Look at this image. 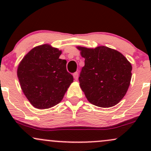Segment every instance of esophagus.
I'll use <instances>...</instances> for the list:
<instances>
[{"label":"esophagus","mask_w":151,"mask_h":151,"mask_svg":"<svg viewBox=\"0 0 151 151\" xmlns=\"http://www.w3.org/2000/svg\"><path fill=\"white\" fill-rule=\"evenodd\" d=\"M73 77L75 80H77V79H78V72H74V73L73 74Z\"/></svg>","instance_id":"esophagus-1"}]
</instances>
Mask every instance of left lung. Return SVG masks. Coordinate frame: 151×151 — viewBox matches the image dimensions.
<instances>
[{
    "mask_svg": "<svg viewBox=\"0 0 151 151\" xmlns=\"http://www.w3.org/2000/svg\"><path fill=\"white\" fill-rule=\"evenodd\" d=\"M77 49L85 59L79 81L88 101L103 108L117 104L130 85L131 63L121 52L105 46Z\"/></svg>",
    "mask_w": 151,
    "mask_h": 151,
    "instance_id": "obj_1",
    "label": "left lung"
}]
</instances>
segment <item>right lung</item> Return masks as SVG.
Here are the masks:
<instances>
[{
	"instance_id": "right-lung-1",
	"label": "right lung",
	"mask_w": 151,
	"mask_h": 151,
	"mask_svg": "<svg viewBox=\"0 0 151 151\" xmlns=\"http://www.w3.org/2000/svg\"><path fill=\"white\" fill-rule=\"evenodd\" d=\"M61 50L45 44L35 47L19 64L17 74L24 94L35 108H51L62 101L73 82Z\"/></svg>"
}]
</instances>
